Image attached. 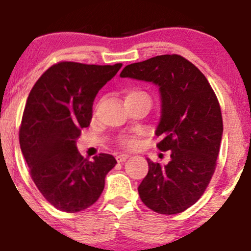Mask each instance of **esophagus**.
<instances>
[{
  "mask_svg": "<svg viewBox=\"0 0 251 251\" xmlns=\"http://www.w3.org/2000/svg\"><path fill=\"white\" fill-rule=\"evenodd\" d=\"M127 158V154H119V155L116 156V161H118V163H123V161H125Z\"/></svg>",
  "mask_w": 251,
  "mask_h": 251,
  "instance_id": "34e87169",
  "label": "esophagus"
}]
</instances>
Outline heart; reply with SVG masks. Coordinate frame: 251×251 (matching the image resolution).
Masks as SVG:
<instances>
[{
	"instance_id": "obj_1",
	"label": "heart",
	"mask_w": 251,
	"mask_h": 251,
	"mask_svg": "<svg viewBox=\"0 0 251 251\" xmlns=\"http://www.w3.org/2000/svg\"><path fill=\"white\" fill-rule=\"evenodd\" d=\"M136 93H143V92H140V91H131L127 96L136 95ZM136 144H137V140H136L135 136H126V137L121 138L120 140V146L124 147V148H127V149L135 148Z\"/></svg>"
}]
</instances>
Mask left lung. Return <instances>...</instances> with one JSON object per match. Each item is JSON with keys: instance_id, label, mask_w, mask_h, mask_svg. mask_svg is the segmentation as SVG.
<instances>
[{"instance_id": "8db88e82", "label": "left lung", "mask_w": 251, "mask_h": 251, "mask_svg": "<svg viewBox=\"0 0 251 251\" xmlns=\"http://www.w3.org/2000/svg\"><path fill=\"white\" fill-rule=\"evenodd\" d=\"M121 77L159 86L161 116L155 135L160 151H170L166 165L148 161L138 186L146 206L158 214H179L196 204L216 169L224 124L219 100L203 73L178 54L156 55L126 65Z\"/></svg>"}]
</instances>
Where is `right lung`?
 <instances>
[{
  "label": "right lung",
  "mask_w": 251,
  "mask_h": 251,
  "mask_svg": "<svg viewBox=\"0 0 251 251\" xmlns=\"http://www.w3.org/2000/svg\"><path fill=\"white\" fill-rule=\"evenodd\" d=\"M123 67L59 62L36 81L26 100L19 143L30 176L50 204L78 212L95 204L115 166L110 154L93 161L77 151L81 128L88 127L98 91Z\"/></svg>",
  "instance_id": "add662e5"
}]
</instances>
